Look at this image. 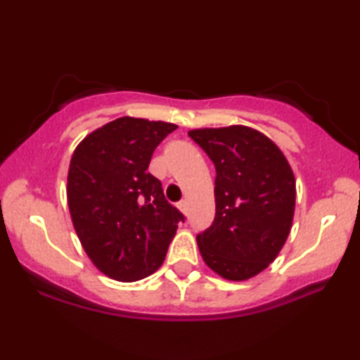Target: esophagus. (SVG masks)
<instances>
[{"label":"esophagus","mask_w":360,"mask_h":360,"mask_svg":"<svg viewBox=\"0 0 360 360\" xmlns=\"http://www.w3.org/2000/svg\"><path fill=\"white\" fill-rule=\"evenodd\" d=\"M179 210L181 211V213H186V211H188V203H186V201H180Z\"/></svg>","instance_id":"34e87169"}]
</instances>
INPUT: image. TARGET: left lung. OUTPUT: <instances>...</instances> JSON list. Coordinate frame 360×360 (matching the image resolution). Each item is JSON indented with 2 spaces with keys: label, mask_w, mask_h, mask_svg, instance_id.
Listing matches in <instances>:
<instances>
[{
  "label": "left lung",
  "mask_w": 360,
  "mask_h": 360,
  "mask_svg": "<svg viewBox=\"0 0 360 360\" xmlns=\"http://www.w3.org/2000/svg\"><path fill=\"white\" fill-rule=\"evenodd\" d=\"M188 136L216 167V216L196 236L201 257L226 280L252 278L277 259L292 229V167L277 144L252 127H205Z\"/></svg>",
  "instance_id": "8db88e82"
}]
</instances>
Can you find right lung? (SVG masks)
I'll return each mask as SVG.
<instances>
[{"instance_id": "add662e5", "label": "right lung", "mask_w": 360, "mask_h": 360, "mask_svg": "<svg viewBox=\"0 0 360 360\" xmlns=\"http://www.w3.org/2000/svg\"><path fill=\"white\" fill-rule=\"evenodd\" d=\"M176 124L117 117L73 150L67 201L93 265L117 282L149 277L165 260L184 214L165 200L149 169L155 147Z\"/></svg>"}]
</instances>
